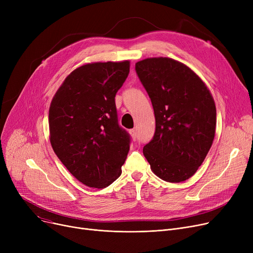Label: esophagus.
<instances>
[{
	"instance_id": "esophagus-1",
	"label": "esophagus",
	"mask_w": 253,
	"mask_h": 253,
	"mask_svg": "<svg viewBox=\"0 0 253 253\" xmlns=\"http://www.w3.org/2000/svg\"><path fill=\"white\" fill-rule=\"evenodd\" d=\"M129 132H130V134H131V137L133 138V139H136V136H137L136 130H135V129H131Z\"/></svg>"
}]
</instances>
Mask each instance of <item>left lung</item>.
<instances>
[{"mask_svg": "<svg viewBox=\"0 0 253 253\" xmlns=\"http://www.w3.org/2000/svg\"><path fill=\"white\" fill-rule=\"evenodd\" d=\"M135 71L151 98L156 131L143 147L154 173L168 182L193 176L214 139L216 109L210 91L189 66L168 57L147 58Z\"/></svg>", "mask_w": 253, "mask_h": 253, "instance_id": "1", "label": "left lung"}]
</instances>
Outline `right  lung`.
Instances as JSON below:
<instances>
[{"label": "right lung", "instance_id": "add662e5", "mask_svg": "<svg viewBox=\"0 0 253 253\" xmlns=\"http://www.w3.org/2000/svg\"><path fill=\"white\" fill-rule=\"evenodd\" d=\"M130 62L84 64L65 78L49 109L52 149L87 187L103 189L122 173L130 135L120 127L115 96Z\"/></svg>", "mask_w": 253, "mask_h": 253}]
</instances>
